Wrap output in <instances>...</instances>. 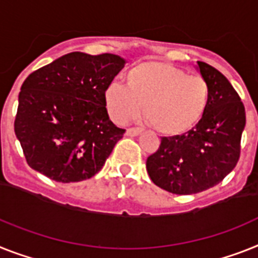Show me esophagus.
<instances>
[{"label": "esophagus", "instance_id": "34e87169", "mask_svg": "<svg viewBox=\"0 0 258 258\" xmlns=\"http://www.w3.org/2000/svg\"><path fill=\"white\" fill-rule=\"evenodd\" d=\"M141 132H142L141 127H127L126 136H129V137H134V136H138Z\"/></svg>", "mask_w": 258, "mask_h": 258}]
</instances>
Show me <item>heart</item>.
<instances>
[{
  "mask_svg": "<svg viewBox=\"0 0 258 258\" xmlns=\"http://www.w3.org/2000/svg\"><path fill=\"white\" fill-rule=\"evenodd\" d=\"M126 87L110 84L105 91L106 108L116 122L145 117L155 131L176 136L192 129L210 103V84L201 75H187L166 61H142L126 72Z\"/></svg>",
  "mask_w": 258,
  "mask_h": 258,
  "instance_id": "b5f03b06",
  "label": "heart"
}]
</instances>
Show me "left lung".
Instances as JSON below:
<instances>
[{"mask_svg": "<svg viewBox=\"0 0 258 258\" xmlns=\"http://www.w3.org/2000/svg\"><path fill=\"white\" fill-rule=\"evenodd\" d=\"M198 66L211 89L206 113L187 133L161 138L146 161L153 183L176 195L202 192L224 179L239 161L245 126V108L228 79L204 61Z\"/></svg>", "mask_w": 258, "mask_h": 258, "instance_id": "8db88e82", "label": "left lung"}]
</instances>
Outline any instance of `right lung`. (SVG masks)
Segmentation results:
<instances>
[{
    "mask_svg": "<svg viewBox=\"0 0 258 258\" xmlns=\"http://www.w3.org/2000/svg\"><path fill=\"white\" fill-rule=\"evenodd\" d=\"M125 60L70 52L31 72L18 96L14 132L27 165L61 183L92 178L125 129L106 112L105 91Z\"/></svg>",
    "mask_w": 258,
    "mask_h": 258,
    "instance_id": "add662e5",
    "label": "right lung"
}]
</instances>
